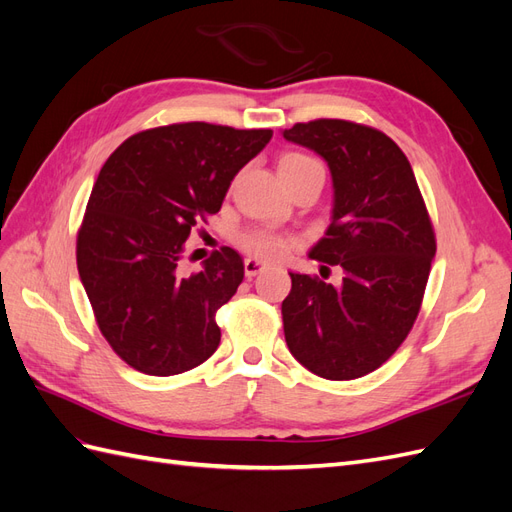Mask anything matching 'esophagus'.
Wrapping results in <instances>:
<instances>
[{
    "label": "esophagus",
    "instance_id": "obj_1",
    "mask_svg": "<svg viewBox=\"0 0 512 512\" xmlns=\"http://www.w3.org/2000/svg\"><path fill=\"white\" fill-rule=\"evenodd\" d=\"M243 267H245V275H247V277H254V275H258L260 271H265L269 265H267L265 260H258V258H245Z\"/></svg>",
    "mask_w": 512,
    "mask_h": 512
}]
</instances>
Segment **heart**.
<instances>
[{"mask_svg":"<svg viewBox=\"0 0 512 512\" xmlns=\"http://www.w3.org/2000/svg\"><path fill=\"white\" fill-rule=\"evenodd\" d=\"M316 164V160L303 156V153H286V156L277 164L280 168V175H290L297 173V170ZM290 239L280 235V232L273 230H265V228H256V230H247L239 237V245L243 250H247L254 256H262V258H280L286 254V250L290 247Z\"/></svg>","mask_w":512,"mask_h":512,"instance_id":"1","label":"heart"}]
</instances>
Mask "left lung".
Segmentation results:
<instances>
[{
    "label": "left lung",
    "mask_w": 512,
    "mask_h": 512,
    "mask_svg": "<svg viewBox=\"0 0 512 512\" xmlns=\"http://www.w3.org/2000/svg\"><path fill=\"white\" fill-rule=\"evenodd\" d=\"M282 136L331 170V224L309 258L344 271L337 286L290 271L286 344L320 378H361L391 359L421 309L436 256L423 196L404 151L374 128L318 119Z\"/></svg>",
    "instance_id": "1"
}]
</instances>
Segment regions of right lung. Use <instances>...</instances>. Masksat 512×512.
I'll use <instances>...</instances> for the list:
<instances>
[{"mask_svg":"<svg viewBox=\"0 0 512 512\" xmlns=\"http://www.w3.org/2000/svg\"><path fill=\"white\" fill-rule=\"evenodd\" d=\"M271 136L175 123L130 136L102 166L76 239V265L102 335L130 367L175 376L218 350L215 314L243 282V258L222 247L185 275L183 243L220 211L230 181Z\"/></svg>","mask_w":512,"mask_h":512,"instance_id":"add662e5","label":"right lung"}]
</instances>
